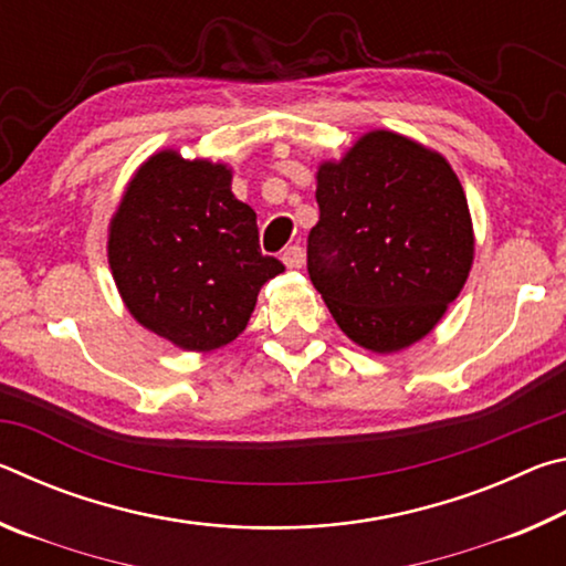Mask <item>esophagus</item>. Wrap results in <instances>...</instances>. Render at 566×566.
Listing matches in <instances>:
<instances>
[{"instance_id": "34e87169", "label": "esophagus", "mask_w": 566, "mask_h": 566, "mask_svg": "<svg viewBox=\"0 0 566 566\" xmlns=\"http://www.w3.org/2000/svg\"><path fill=\"white\" fill-rule=\"evenodd\" d=\"M282 262L290 266V270H300V266L304 264V249L300 244L286 247L282 252Z\"/></svg>"}]
</instances>
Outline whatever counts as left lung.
I'll return each instance as SVG.
<instances>
[{
  "instance_id": "left-lung-1",
  "label": "left lung",
  "mask_w": 566,
  "mask_h": 566,
  "mask_svg": "<svg viewBox=\"0 0 566 566\" xmlns=\"http://www.w3.org/2000/svg\"><path fill=\"white\" fill-rule=\"evenodd\" d=\"M317 205L306 272L339 329L379 354L432 332L474 260L472 217L449 161L397 132H369L319 167Z\"/></svg>"
}]
</instances>
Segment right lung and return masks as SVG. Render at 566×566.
<instances>
[{
  "label": "right lung",
  "instance_id": "add662e5",
  "mask_svg": "<svg viewBox=\"0 0 566 566\" xmlns=\"http://www.w3.org/2000/svg\"><path fill=\"white\" fill-rule=\"evenodd\" d=\"M109 266L142 327L189 352L244 332L262 284L284 272L260 249L232 169L165 149L137 169L109 224Z\"/></svg>",
  "mask_w": 566,
  "mask_h": 566
}]
</instances>
